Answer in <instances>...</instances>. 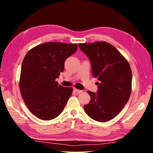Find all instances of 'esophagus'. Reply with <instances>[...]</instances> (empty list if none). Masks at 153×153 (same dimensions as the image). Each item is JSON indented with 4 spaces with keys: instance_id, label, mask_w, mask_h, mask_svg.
<instances>
[{
    "instance_id": "obj_1",
    "label": "esophagus",
    "mask_w": 153,
    "mask_h": 153,
    "mask_svg": "<svg viewBox=\"0 0 153 153\" xmlns=\"http://www.w3.org/2000/svg\"><path fill=\"white\" fill-rule=\"evenodd\" d=\"M73 90H74V91L76 92V93H80V92H83V90H79V89H75V88H74Z\"/></svg>"
}]
</instances>
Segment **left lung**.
<instances>
[{
  "label": "left lung",
  "mask_w": 153,
  "mask_h": 153,
  "mask_svg": "<svg viewBox=\"0 0 153 153\" xmlns=\"http://www.w3.org/2000/svg\"><path fill=\"white\" fill-rule=\"evenodd\" d=\"M79 48L89 59L92 75L99 80L96 93L87 91L91 101L84 105V110L96 121H108L121 112L130 96V66L121 53L106 42L80 43Z\"/></svg>",
  "instance_id": "8db88e82"
}]
</instances>
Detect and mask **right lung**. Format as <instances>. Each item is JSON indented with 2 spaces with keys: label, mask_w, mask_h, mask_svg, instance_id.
I'll return each instance as SVG.
<instances>
[{
  "label": "right lung",
  "mask_w": 153,
  "mask_h": 153,
  "mask_svg": "<svg viewBox=\"0 0 153 153\" xmlns=\"http://www.w3.org/2000/svg\"><path fill=\"white\" fill-rule=\"evenodd\" d=\"M77 45L58 42L41 44L29 50L22 64L20 88L30 112L42 120L61 114L72 94L71 87L55 81L63 72L66 60L75 53Z\"/></svg>",
  "instance_id": "1"
}]
</instances>
